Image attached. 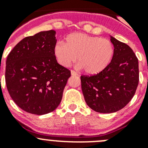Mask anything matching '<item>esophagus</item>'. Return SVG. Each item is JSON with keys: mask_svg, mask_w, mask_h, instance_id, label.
Wrapping results in <instances>:
<instances>
[{"mask_svg": "<svg viewBox=\"0 0 148 148\" xmlns=\"http://www.w3.org/2000/svg\"><path fill=\"white\" fill-rule=\"evenodd\" d=\"M71 75H73V76H76V75H78V73L74 71V70H71Z\"/></svg>", "mask_w": 148, "mask_h": 148, "instance_id": "obj_1", "label": "esophagus"}]
</instances>
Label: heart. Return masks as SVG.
Returning a JSON list of instances; mask_svg holds the SVG:
<instances>
[{
	"instance_id": "heart-1",
	"label": "heart",
	"mask_w": 148,
	"mask_h": 148,
	"mask_svg": "<svg viewBox=\"0 0 148 148\" xmlns=\"http://www.w3.org/2000/svg\"><path fill=\"white\" fill-rule=\"evenodd\" d=\"M53 53L61 66L68 67L76 60L89 75H96L109 65L114 47L110 40L80 32L69 34L65 43L56 44Z\"/></svg>"
}]
</instances>
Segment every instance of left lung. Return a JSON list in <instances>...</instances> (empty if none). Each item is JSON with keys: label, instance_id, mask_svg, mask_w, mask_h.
<instances>
[{"label": "left lung", "instance_id": "obj_1", "mask_svg": "<svg viewBox=\"0 0 148 148\" xmlns=\"http://www.w3.org/2000/svg\"><path fill=\"white\" fill-rule=\"evenodd\" d=\"M110 63L96 75H82V90L87 105L95 112L114 113L125 108L138 84V61L131 48L113 36Z\"/></svg>", "mask_w": 148, "mask_h": 148}]
</instances>
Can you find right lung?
Instances as JSON below:
<instances>
[{
	"label": "right lung",
	"mask_w": 148,
	"mask_h": 148,
	"mask_svg": "<svg viewBox=\"0 0 148 148\" xmlns=\"http://www.w3.org/2000/svg\"><path fill=\"white\" fill-rule=\"evenodd\" d=\"M56 31L22 39L6 61V87L15 104L27 113L44 115L58 108L71 74L56 60Z\"/></svg>",
	"instance_id": "add662e5"
}]
</instances>
